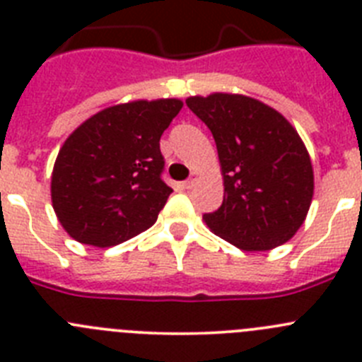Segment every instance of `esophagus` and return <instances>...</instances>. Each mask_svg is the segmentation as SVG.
I'll use <instances>...</instances> for the list:
<instances>
[{
    "label": "esophagus",
    "mask_w": 362,
    "mask_h": 362,
    "mask_svg": "<svg viewBox=\"0 0 362 362\" xmlns=\"http://www.w3.org/2000/svg\"><path fill=\"white\" fill-rule=\"evenodd\" d=\"M197 177H199V175H197L196 172H194V174H192V177H190V179H187V181H185L183 187H185V188H192V187H194V185L197 183Z\"/></svg>",
    "instance_id": "34e87169"
}]
</instances>
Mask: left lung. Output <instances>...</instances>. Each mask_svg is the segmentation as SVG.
I'll use <instances>...</instances> for the list:
<instances>
[{
  "label": "left lung",
  "mask_w": 362,
  "mask_h": 362,
  "mask_svg": "<svg viewBox=\"0 0 362 362\" xmlns=\"http://www.w3.org/2000/svg\"><path fill=\"white\" fill-rule=\"evenodd\" d=\"M187 105L212 132L225 197L203 219L246 252L284 245L305 223L313 197L312 159L283 114L259 99L214 92Z\"/></svg>",
  "instance_id": "1"
}]
</instances>
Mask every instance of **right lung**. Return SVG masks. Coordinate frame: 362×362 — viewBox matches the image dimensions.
I'll list each match as a JSON object with an SVG mask.
<instances>
[{
    "mask_svg": "<svg viewBox=\"0 0 362 362\" xmlns=\"http://www.w3.org/2000/svg\"><path fill=\"white\" fill-rule=\"evenodd\" d=\"M181 108L175 98L136 99L99 110L66 137L50 197L70 238L108 248L156 223L172 194L159 139Z\"/></svg>",
    "mask_w": 362,
    "mask_h": 362,
    "instance_id": "right-lung-1",
    "label": "right lung"
}]
</instances>
